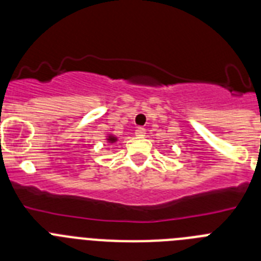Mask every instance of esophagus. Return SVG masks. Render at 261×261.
<instances>
[{
  "mask_svg": "<svg viewBox=\"0 0 261 261\" xmlns=\"http://www.w3.org/2000/svg\"><path fill=\"white\" fill-rule=\"evenodd\" d=\"M145 135H146V130H145L144 128L136 129V136H138V137H144Z\"/></svg>",
  "mask_w": 261,
  "mask_h": 261,
  "instance_id": "esophagus-1",
  "label": "esophagus"
}]
</instances>
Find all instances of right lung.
<instances>
[{
	"mask_svg": "<svg viewBox=\"0 0 261 261\" xmlns=\"http://www.w3.org/2000/svg\"><path fill=\"white\" fill-rule=\"evenodd\" d=\"M107 141L110 142V144H114V142H116L117 141V138L115 137V136H112V135H110L107 137Z\"/></svg>",
	"mask_w": 261,
	"mask_h": 261,
	"instance_id": "1",
	"label": "right lung"
}]
</instances>
